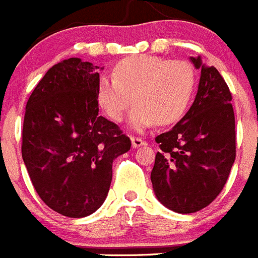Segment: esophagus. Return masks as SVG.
I'll return each mask as SVG.
<instances>
[{
  "label": "esophagus",
  "instance_id": "1",
  "mask_svg": "<svg viewBox=\"0 0 258 258\" xmlns=\"http://www.w3.org/2000/svg\"><path fill=\"white\" fill-rule=\"evenodd\" d=\"M131 142H132V147L134 148H139V147H143V145L147 144L143 138H138V136H132L131 138Z\"/></svg>",
  "mask_w": 258,
  "mask_h": 258
}]
</instances>
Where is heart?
Here are the masks:
<instances>
[{"mask_svg":"<svg viewBox=\"0 0 258 258\" xmlns=\"http://www.w3.org/2000/svg\"><path fill=\"white\" fill-rule=\"evenodd\" d=\"M195 71L184 59L135 55L118 62L113 79L101 76L97 102L114 122H120L132 102V128L143 131L154 123L170 124L184 114L195 91Z\"/></svg>","mask_w":258,"mask_h":258,"instance_id":"b5f03b06","label":"heart"}]
</instances>
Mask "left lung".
<instances>
[{
  "mask_svg": "<svg viewBox=\"0 0 258 258\" xmlns=\"http://www.w3.org/2000/svg\"><path fill=\"white\" fill-rule=\"evenodd\" d=\"M201 70L194 104L160 145L151 180L161 204L182 214L204 209L225 187L236 156L231 92L214 66L191 57Z\"/></svg>",
  "mask_w": 258,
  "mask_h": 258,
  "instance_id": "left-lung-1",
  "label": "left lung"
}]
</instances>
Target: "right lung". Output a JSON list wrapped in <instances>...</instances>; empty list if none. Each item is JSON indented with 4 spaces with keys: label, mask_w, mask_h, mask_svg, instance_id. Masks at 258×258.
I'll list each match as a JSON object with an SVG mask.
<instances>
[{
    "label": "right lung",
    "mask_w": 258,
    "mask_h": 258,
    "mask_svg": "<svg viewBox=\"0 0 258 258\" xmlns=\"http://www.w3.org/2000/svg\"><path fill=\"white\" fill-rule=\"evenodd\" d=\"M98 66L69 58L49 69L24 114L22 157L50 209L82 218L101 207L113 161L131 148L118 124L98 115Z\"/></svg>",
    "instance_id": "1"
}]
</instances>
